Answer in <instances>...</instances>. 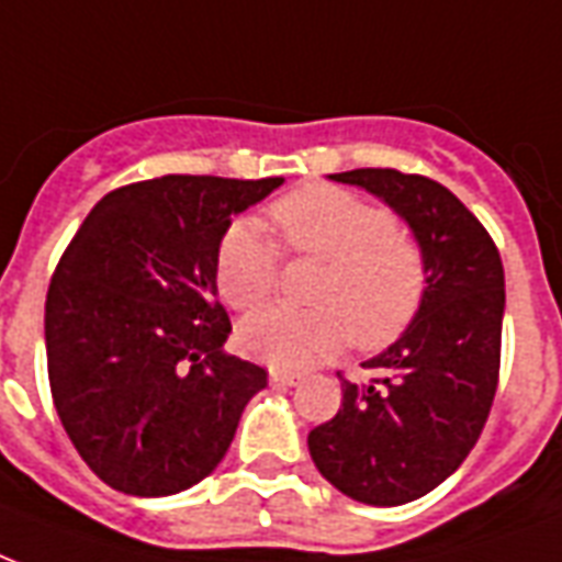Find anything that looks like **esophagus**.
<instances>
[{
	"label": "esophagus",
	"instance_id": "esophagus-1",
	"mask_svg": "<svg viewBox=\"0 0 562 562\" xmlns=\"http://www.w3.org/2000/svg\"><path fill=\"white\" fill-rule=\"evenodd\" d=\"M268 380H271V385H297L300 383V374H294V371H282V368H271L268 371Z\"/></svg>",
	"mask_w": 562,
	"mask_h": 562
}]
</instances>
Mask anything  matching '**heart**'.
Here are the masks:
<instances>
[{
	"instance_id": "heart-1",
	"label": "heart",
	"mask_w": 562,
	"mask_h": 562,
	"mask_svg": "<svg viewBox=\"0 0 562 562\" xmlns=\"http://www.w3.org/2000/svg\"><path fill=\"white\" fill-rule=\"evenodd\" d=\"M273 221L300 256L324 262L312 280L315 306H271L238 327L244 353L277 368H310L353 341L374 350L406 329L427 289L422 244L385 209L341 188L312 186L277 200ZM214 280L235 310L273 297L280 256L256 221H235L221 238Z\"/></svg>"
}]
</instances>
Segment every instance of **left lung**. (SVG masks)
I'll return each mask as SVG.
<instances>
[{
	"mask_svg": "<svg viewBox=\"0 0 562 562\" xmlns=\"http://www.w3.org/2000/svg\"><path fill=\"white\" fill-rule=\"evenodd\" d=\"M413 229L427 289L395 345L341 380L336 418L310 434L318 471L348 498L397 507L448 481L477 442L498 389L504 265L483 224L445 186L389 167L333 173Z\"/></svg>",
	"mask_w": 562,
	"mask_h": 562,
	"instance_id": "8db88e82",
	"label": "left lung"
}]
</instances>
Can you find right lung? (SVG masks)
I'll list each match as a JSON object with an SVG mask.
<instances>
[{
    "instance_id": "add662e5",
    "label": "right lung",
    "mask_w": 562,
    "mask_h": 562,
    "mask_svg": "<svg viewBox=\"0 0 562 562\" xmlns=\"http://www.w3.org/2000/svg\"><path fill=\"white\" fill-rule=\"evenodd\" d=\"M285 179L161 177L117 188L46 291V366L64 430L111 490L161 498L209 477L268 371L224 353L214 262L235 214Z\"/></svg>"
}]
</instances>
